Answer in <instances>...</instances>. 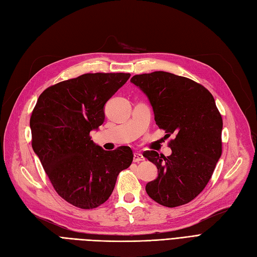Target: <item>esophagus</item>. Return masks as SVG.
I'll list each match as a JSON object with an SVG mask.
<instances>
[{
	"label": "esophagus",
	"instance_id": "obj_1",
	"mask_svg": "<svg viewBox=\"0 0 257 257\" xmlns=\"http://www.w3.org/2000/svg\"><path fill=\"white\" fill-rule=\"evenodd\" d=\"M134 161L135 162H140V161H144V157L142 154L140 153H135V156H134Z\"/></svg>",
	"mask_w": 257,
	"mask_h": 257
}]
</instances>
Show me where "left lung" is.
I'll list each match as a JSON object with an SVG mask.
<instances>
[{
  "label": "left lung",
  "mask_w": 257,
  "mask_h": 257,
  "mask_svg": "<svg viewBox=\"0 0 257 257\" xmlns=\"http://www.w3.org/2000/svg\"><path fill=\"white\" fill-rule=\"evenodd\" d=\"M130 82L147 96L156 125L167 136L176 135L170 156L143 154L158 169L145 187L147 194L171 208L191 202L208 184L222 154L223 121L212 95L196 82L165 71L137 74Z\"/></svg>",
  "instance_id": "1"
}]
</instances>
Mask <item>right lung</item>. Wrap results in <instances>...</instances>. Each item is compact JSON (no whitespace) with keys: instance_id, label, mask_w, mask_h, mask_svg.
Returning a JSON list of instances; mask_svg holds the SVG:
<instances>
[{"instance_id":"1","label":"right lung","mask_w":257,"mask_h":257,"mask_svg":"<svg viewBox=\"0 0 257 257\" xmlns=\"http://www.w3.org/2000/svg\"><path fill=\"white\" fill-rule=\"evenodd\" d=\"M129 78L122 72L82 74L48 87L33 110V150L57 194L79 208L103 204L134 159L130 147L106 152L89 137L104 121L106 101Z\"/></svg>"}]
</instances>
